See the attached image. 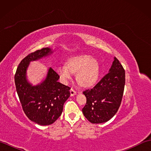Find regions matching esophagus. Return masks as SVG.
<instances>
[{"mask_svg": "<svg viewBox=\"0 0 151 151\" xmlns=\"http://www.w3.org/2000/svg\"><path fill=\"white\" fill-rule=\"evenodd\" d=\"M76 94V92L73 89H70V95L71 97H73V96H75V95Z\"/></svg>", "mask_w": 151, "mask_h": 151, "instance_id": "1", "label": "esophagus"}]
</instances>
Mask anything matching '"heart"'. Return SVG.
<instances>
[{
  "label": "heart",
  "mask_w": 151,
  "mask_h": 151,
  "mask_svg": "<svg viewBox=\"0 0 151 151\" xmlns=\"http://www.w3.org/2000/svg\"><path fill=\"white\" fill-rule=\"evenodd\" d=\"M56 73L63 83L72 78L76 73V81L82 88H88L95 85L101 74V65L99 61L90 55L82 54L67 60L65 66L56 69Z\"/></svg>",
  "instance_id": "obj_1"
}]
</instances>
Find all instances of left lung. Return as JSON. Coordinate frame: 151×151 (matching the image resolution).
I'll return each mask as SVG.
<instances>
[{"label": "left lung", "mask_w": 151, "mask_h": 151, "mask_svg": "<svg viewBox=\"0 0 151 151\" xmlns=\"http://www.w3.org/2000/svg\"><path fill=\"white\" fill-rule=\"evenodd\" d=\"M125 84V72L116 58L109 73L91 89L83 92L86 104L82 109L91 123H105L113 117L120 106Z\"/></svg>", "instance_id": "left-lung-1"}]
</instances>
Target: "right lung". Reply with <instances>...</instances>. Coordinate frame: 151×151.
Wrapping results in <instances>:
<instances>
[{
    "label": "right lung",
    "instance_id": "add662e5",
    "mask_svg": "<svg viewBox=\"0 0 151 151\" xmlns=\"http://www.w3.org/2000/svg\"><path fill=\"white\" fill-rule=\"evenodd\" d=\"M54 52L46 47L28 54L17 67L15 75L16 90L23 111L28 118L37 124L46 126L54 123L62 113L63 104L70 96V88L58 82L59 76L50 67L42 81L33 85L28 80L30 63Z\"/></svg>",
    "mask_w": 151,
    "mask_h": 151
}]
</instances>
